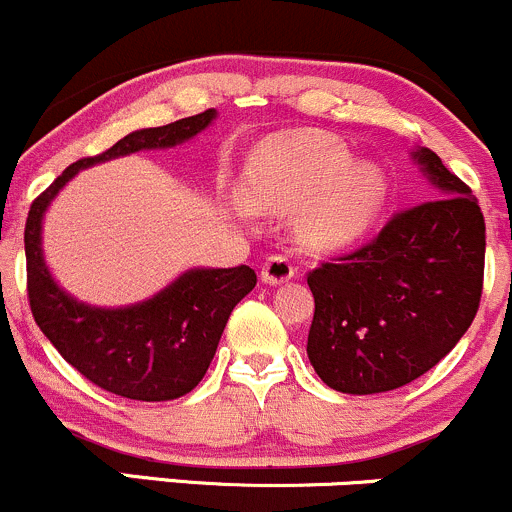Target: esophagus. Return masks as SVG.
Instances as JSON below:
<instances>
[{
    "label": "esophagus",
    "instance_id": "esophagus-1",
    "mask_svg": "<svg viewBox=\"0 0 512 512\" xmlns=\"http://www.w3.org/2000/svg\"><path fill=\"white\" fill-rule=\"evenodd\" d=\"M294 272H297V267H294V262L287 255H270L265 265H262V282L282 284L292 279Z\"/></svg>",
    "mask_w": 512,
    "mask_h": 512
}]
</instances>
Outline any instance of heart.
<instances>
[{
  "instance_id": "1",
  "label": "heart",
  "mask_w": 512,
  "mask_h": 512,
  "mask_svg": "<svg viewBox=\"0 0 512 512\" xmlns=\"http://www.w3.org/2000/svg\"><path fill=\"white\" fill-rule=\"evenodd\" d=\"M338 139L289 132L265 139L245 171L250 206L296 213L299 240L314 250H333L363 238L387 198V179L375 164L353 166Z\"/></svg>"
}]
</instances>
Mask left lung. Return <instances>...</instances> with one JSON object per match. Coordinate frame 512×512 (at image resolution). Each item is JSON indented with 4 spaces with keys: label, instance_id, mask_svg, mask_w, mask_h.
Instances as JSON below:
<instances>
[{
    "label": "left lung",
    "instance_id": "8db88e82",
    "mask_svg": "<svg viewBox=\"0 0 512 512\" xmlns=\"http://www.w3.org/2000/svg\"><path fill=\"white\" fill-rule=\"evenodd\" d=\"M422 164L429 201L392 213L373 240L309 272L316 375L348 395L402 387L469 331L483 292L486 223L471 188L432 149Z\"/></svg>",
    "mask_w": 512,
    "mask_h": 512
}]
</instances>
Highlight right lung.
Here are the masks:
<instances>
[{
	"label": "right lung",
	"mask_w": 512,
	"mask_h": 512,
	"mask_svg": "<svg viewBox=\"0 0 512 512\" xmlns=\"http://www.w3.org/2000/svg\"><path fill=\"white\" fill-rule=\"evenodd\" d=\"M215 110L164 127L137 129L107 152L78 159L34 198L24 228L26 292L34 321L63 360L90 383L127 400L164 402L186 395L203 380L220 333L235 304L257 284L247 265L191 270L157 297L127 309H95L68 297L41 257V218L58 191L85 166L139 149H164L196 137Z\"/></svg>",
	"instance_id": "add662e5"
}]
</instances>
